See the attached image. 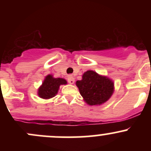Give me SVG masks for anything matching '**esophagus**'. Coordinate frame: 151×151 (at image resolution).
<instances>
[{"label": "esophagus", "instance_id": "1", "mask_svg": "<svg viewBox=\"0 0 151 151\" xmlns=\"http://www.w3.org/2000/svg\"><path fill=\"white\" fill-rule=\"evenodd\" d=\"M68 83H69V84H71V85L74 84V78L71 75L68 76Z\"/></svg>", "mask_w": 151, "mask_h": 151}]
</instances>
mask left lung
<instances>
[{
    "label": "left lung",
    "mask_w": 151,
    "mask_h": 151,
    "mask_svg": "<svg viewBox=\"0 0 151 151\" xmlns=\"http://www.w3.org/2000/svg\"><path fill=\"white\" fill-rule=\"evenodd\" d=\"M76 85L85 102L91 106L104 104L110 99L115 91L111 79L92 70L85 71L82 80L76 82Z\"/></svg>",
    "instance_id": "obj_1"
}]
</instances>
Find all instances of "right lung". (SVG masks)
Returning <instances> with one entry per match:
<instances>
[{
	"label": "right lung",
	"mask_w": 151,
	"mask_h": 151,
	"mask_svg": "<svg viewBox=\"0 0 151 151\" xmlns=\"http://www.w3.org/2000/svg\"><path fill=\"white\" fill-rule=\"evenodd\" d=\"M66 84L65 79L55 78L52 74H48L38 89V96L44 99H50L57 95L60 85Z\"/></svg>",
	"instance_id": "obj_1"
}]
</instances>
